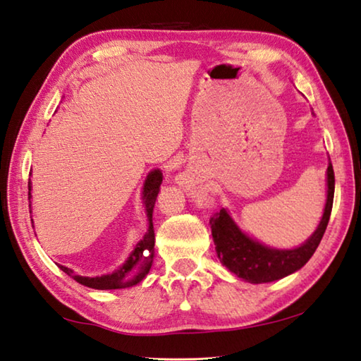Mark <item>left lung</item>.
Masks as SVG:
<instances>
[{"label": "left lung", "instance_id": "8db88e82", "mask_svg": "<svg viewBox=\"0 0 361 361\" xmlns=\"http://www.w3.org/2000/svg\"><path fill=\"white\" fill-rule=\"evenodd\" d=\"M333 197H335V172L331 162L326 169V202L322 219L314 233L303 245L293 249H276L265 246L249 237L233 221L231 213L222 208L209 219L216 254L221 264L228 268L238 278L251 284L271 283L283 279L300 270L312 257L329 226Z\"/></svg>", "mask_w": 361, "mask_h": 361}]
</instances>
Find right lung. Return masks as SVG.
<instances>
[{
    "instance_id": "1",
    "label": "right lung",
    "mask_w": 361,
    "mask_h": 361,
    "mask_svg": "<svg viewBox=\"0 0 361 361\" xmlns=\"http://www.w3.org/2000/svg\"><path fill=\"white\" fill-rule=\"evenodd\" d=\"M161 183H162V172L159 169H154L147 175L145 183H143V189H142V202H143V207H145V213L148 218V231L145 235H143V238L139 241V243L134 246L133 252L129 254V257L124 260V264L120 268H116V270H114L109 274H102V276L90 278V276H80V274H75L74 270H71V268L64 265H58V267H60L68 276L75 279L77 283L97 290L126 289V287H133L135 284H139L140 281L147 276L149 268L153 265V257H154L153 208L156 203V197H158L159 194ZM28 200L31 207V181L28 183Z\"/></svg>"
}]
</instances>
